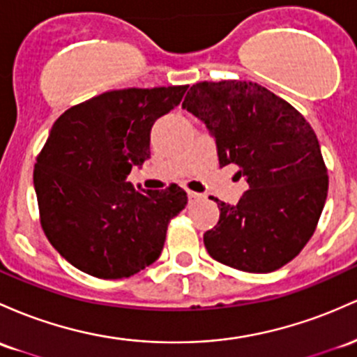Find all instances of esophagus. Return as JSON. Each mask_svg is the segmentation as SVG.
<instances>
[{
    "label": "esophagus",
    "instance_id": "obj_1",
    "mask_svg": "<svg viewBox=\"0 0 357 357\" xmlns=\"http://www.w3.org/2000/svg\"><path fill=\"white\" fill-rule=\"evenodd\" d=\"M188 198H190V202H198V199L205 198V195L197 193V191H188Z\"/></svg>",
    "mask_w": 357,
    "mask_h": 357
}]
</instances>
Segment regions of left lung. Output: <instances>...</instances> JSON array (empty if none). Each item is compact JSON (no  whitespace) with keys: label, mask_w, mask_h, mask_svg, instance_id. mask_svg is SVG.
<instances>
[{"label":"left lung","mask_w":357,"mask_h":357,"mask_svg":"<svg viewBox=\"0 0 357 357\" xmlns=\"http://www.w3.org/2000/svg\"><path fill=\"white\" fill-rule=\"evenodd\" d=\"M183 108L215 137L220 167L237 164L249 190L237 205L213 198L220 218L203 242L215 261L271 273L315 232L328 176L315 132L298 109L250 81L197 83Z\"/></svg>","instance_id":"1"}]
</instances>
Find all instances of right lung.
Masks as SVG:
<instances>
[{"label": "right lung", "mask_w": 357, "mask_h": 357, "mask_svg": "<svg viewBox=\"0 0 357 357\" xmlns=\"http://www.w3.org/2000/svg\"><path fill=\"white\" fill-rule=\"evenodd\" d=\"M188 86L115 89L59 116L37 155L40 223L74 268L101 280L142 271L160 256L167 223L186 191H137L132 167L151 158V128L178 107Z\"/></svg>", "instance_id": "right-lung-1"}]
</instances>
